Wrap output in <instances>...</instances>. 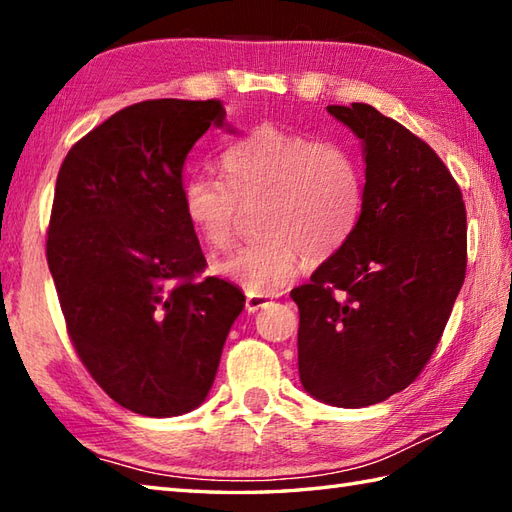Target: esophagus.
I'll use <instances>...</instances> for the list:
<instances>
[{
	"label": "esophagus",
	"mask_w": 512,
	"mask_h": 512,
	"mask_svg": "<svg viewBox=\"0 0 512 512\" xmlns=\"http://www.w3.org/2000/svg\"><path fill=\"white\" fill-rule=\"evenodd\" d=\"M268 303H270V299H268V297H255V295H248V297H246V310H248V312H257V310L266 308Z\"/></svg>",
	"instance_id": "esophagus-1"
}]
</instances>
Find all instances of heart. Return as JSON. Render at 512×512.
I'll return each mask as SVG.
<instances>
[{"mask_svg": "<svg viewBox=\"0 0 512 512\" xmlns=\"http://www.w3.org/2000/svg\"><path fill=\"white\" fill-rule=\"evenodd\" d=\"M226 180L198 171L184 180V215L202 242L224 250L242 209L262 202V235L213 264V273L248 295L270 297L301 273L306 259L328 262L350 242L365 206V176L352 151L321 136L257 127L226 149Z\"/></svg>", "mask_w": 512, "mask_h": 512, "instance_id": "heart-1", "label": "heart"}]
</instances>
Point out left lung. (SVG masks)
<instances>
[{
    "label": "left lung",
    "mask_w": 512,
    "mask_h": 512,
    "mask_svg": "<svg viewBox=\"0 0 512 512\" xmlns=\"http://www.w3.org/2000/svg\"><path fill=\"white\" fill-rule=\"evenodd\" d=\"M363 140L365 206L350 242L290 292L299 376L334 407H367L420 376L466 275L458 182L422 138L367 103L328 105Z\"/></svg>",
    "instance_id": "obj_1"
}]
</instances>
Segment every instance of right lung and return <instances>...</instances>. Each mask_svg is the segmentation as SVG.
Returning a JSON list of instances; mask_svg holds the SVG:
<instances>
[{
  "mask_svg": "<svg viewBox=\"0 0 512 512\" xmlns=\"http://www.w3.org/2000/svg\"><path fill=\"white\" fill-rule=\"evenodd\" d=\"M224 103L151 99L123 107L65 156L46 259L81 363L118 405L149 418L202 405L244 295L202 277L182 171Z\"/></svg>",
  "mask_w": 512,
  "mask_h": 512,
  "instance_id": "obj_1",
  "label": "right lung"
}]
</instances>
